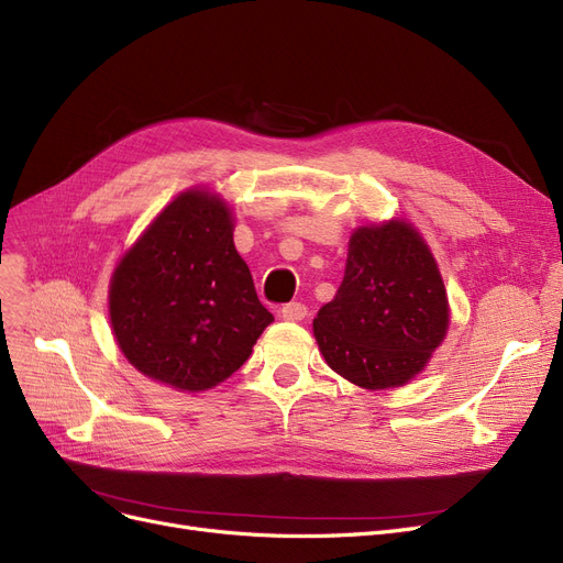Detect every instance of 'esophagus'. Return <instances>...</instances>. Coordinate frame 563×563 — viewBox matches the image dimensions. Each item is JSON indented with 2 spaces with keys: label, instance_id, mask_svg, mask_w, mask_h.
Listing matches in <instances>:
<instances>
[{
  "label": "esophagus",
  "instance_id": "34e87169",
  "mask_svg": "<svg viewBox=\"0 0 563 563\" xmlns=\"http://www.w3.org/2000/svg\"><path fill=\"white\" fill-rule=\"evenodd\" d=\"M306 314H308V308L301 301H291V303H285L280 308V317H283V320H289V322H299V320H303Z\"/></svg>",
  "mask_w": 563,
  "mask_h": 563
}]
</instances>
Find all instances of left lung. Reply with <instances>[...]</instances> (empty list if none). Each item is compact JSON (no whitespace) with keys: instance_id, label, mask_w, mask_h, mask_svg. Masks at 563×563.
<instances>
[{"instance_id":"1","label":"left lung","mask_w":563,"mask_h":563,"mask_svg":"<svg viewBox=\"0 0 563 563\" xmlns=\"http://www.w3.org/2000/svg\"><path fill=\"white\" fill-rule=\"evenodd\" d=\"M312 329L327 363L356 386H400L421 373L446 335L449 301L419 232L402 221L358 228L345 278Z\"/></svg>"}]
</instances>
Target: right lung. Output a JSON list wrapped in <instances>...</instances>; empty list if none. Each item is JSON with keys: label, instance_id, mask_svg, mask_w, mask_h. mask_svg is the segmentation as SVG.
Returning <instances> with one entry per match:
<instances>
[{"label": "right lung", "instance_id": "add662e5", "mask_svg": "<svg viewBox=\"0 0 563 563\" xmlns=\"http://www.w3.org/2000/svg\"><path fill=\"white\" fill-rule=\"evenodd\" d=\"M110 322L135 368L207 390L249 361L274 322L232 241L225 202L188 190L169 202L112 274Z\"/></svg>", "mask_w": 563, "mask_h": 563}]
</instances>
